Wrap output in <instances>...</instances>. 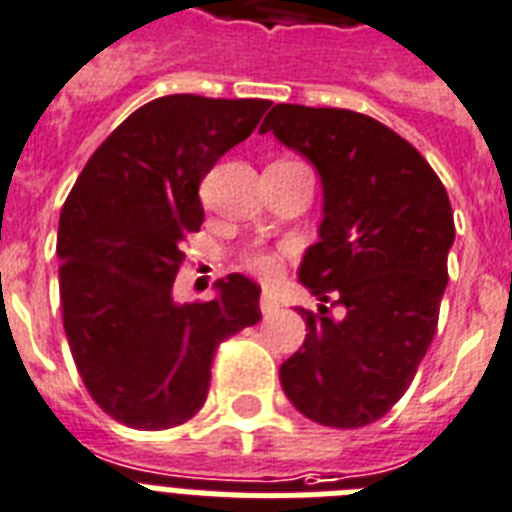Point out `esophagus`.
Segmentation results:
<instances>
[{
    "label": "esophagus",
    "instance_id": "obj_1",
    "mask_svg": "<svg viewBox=\"0 0 512 512\" xmlns=\"http://www.w3.org/2000/svg\"><path fill=\"white\" fill-rule=\"evenodd\" d=\"M277 310H279V300L274 298L272 292H264V295H261V313H264V316H274Z\"/></svg>",
    "mask_w": 512,
    "mask_h": 512
}]
</instances>
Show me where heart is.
<instances>
[{"instance_id":"b5f03b06","label":"heart","mask_w":512,"mask_h":512,"mask_svg":"<svg viewBox=\"0 0 512 512\" xmlns=\"http://www.w3.org/2000/svg\"><path fill=\"white\" fill-rule=\"evenodd\" d=\"M246 264L261 277L272 279L282 272V253L277 251H251L246 256Z\"/></svg>"}]
</instances>
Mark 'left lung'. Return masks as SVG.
I'll return each mask as SVG.
<instances>
[{
	"mask_svg": "<svg viewBox=\"0 0 512 512\" xmlns=\"http://www.w3.org/2000/svg\"><path fill=\"white\" fill-rule=\"evenodd\" d=\"M321 178L323 220L298 279L321 305L279 381L300 414L362 427L391 409L427 355L456 238L445 186L381 121L344 108L279 103L261 124ZM342 304L334 319L325 303Z\"/></svg>",
	"mask_w": 512,
	"mask_h": 512,
	"instance_id": "obj_1",
	"label": "left lung"
}]
</instances>
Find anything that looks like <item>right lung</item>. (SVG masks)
Masks as SVG:
<instances>
[{
  "instance_id": "obj_1",
  "label": "right lung",
  "mask_w": 512,
  "mask_h": 512,
  "mask_svg": "<svg viewBox=\"0 0 512 512\" xmlns=\"http://www.w3.org/2000/svg\"><path fill=\"white\" fill-rule=\"evenodd\" d=\"M269 100L165 95L100 144L61 207L59 295L74 365L121 425L168 430L207 401L222 339L259 323L261 287L214 282L209 303L173 298L181 246L199 233V183L251 137Z\"/></svg>"
}]
</instances>
